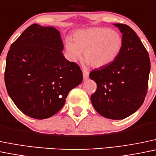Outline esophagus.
Here are the masks:
<instances>
[{"mask_svg": "<svg viewBox=\"0 0 156 156\" xmlns=\"http://www.w3.org/2000/svg\"><path fill=\"white\" fill-rule=\"evenodd\" d=\"M83 80H87L88 78H89V72L87 69H83Z\"/></svg>", "mask_w": 156, "mask_h": 156, "instance_id": "1", "label": "esophagus"}]
</instances>
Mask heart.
Listing matches in <instances>:
<instances>
[{"instance_id":"heart-1","label":"heart","mask_w":156,"mask_h":156,"mask_svg":"<svg viewBox=\"0 0 156 156\" xmlns=\"http://www.w3.org/2000/svg\"><path fill=\"white\" fill-rule=\"evenodd\" d=\"M122 44L123 39L118 31L95 27L75 31L73 39H66L65 49L71 61H76L83 51L87 63H90L94 68H101L117 58Z\"/></svg>"}]
</instances>
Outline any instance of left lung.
<instances>
[{"label": "left lung", "mask_w": 156, "mask_h": 156, "mask_svg": "<svg viewBox=\"0 0 156 156\" xmlns=\"http://www.w3.org/2000/svg\"><path fill=\"white\" fill-rule=\"evenodd\" d=\"M123 39L119 56L111 64L93 69L90 79L97 84L92 105L102 117L122 119L137 111L147 93L150 60L136 33L129 26L113 24Z\"/></svg>", "instance_id": "obj_1"}]
</instances>
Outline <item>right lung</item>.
<instances>
[{
  "mask_svg": "<svg viewBox=\"0 0 156 156\" xmlns=\"http://www.w3.org/2000/svg\"><path fill=\"white\" fill-rule=\"evenodd\" d=\"M4 80L9 97L28 117H52L64 105L69 92L82 82L80 67L65 58L60 34L34 24L11 45Z\"/></svg>",
  "mask_w": 156,
  "mask_h": 156,
  "instance_id": "1",
  "label": "right lung"
}]
</instances>
